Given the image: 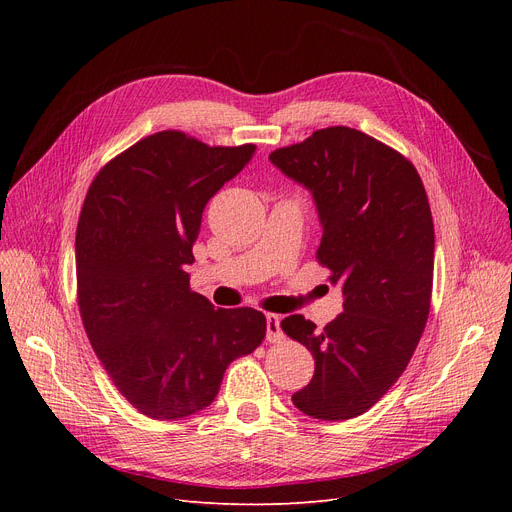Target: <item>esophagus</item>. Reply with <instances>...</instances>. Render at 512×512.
Listing matches in <instances>:
<instances>
[{
  "instance_id": "34e87169",
  "label": "esophagus",
  "mask_w": 512,
  "mask_h": 512,
  "mask_svg": "<svg viewBox=\"0 0 512 512\" xmlns=\"http://www.w3.org/2000/svg\"><path fill=\"white\" fill-rule=\"evenodd\" d=\"M267 340L270 342H280L284 338V332L280 328V317L276 313H267Z\"/></svg>"
}]
</instances>
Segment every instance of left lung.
<instances>
[{
    "label": "left lung",
    "instance_id": "1",
    "mask_svg": "<svg viewBox=\"0 0 512 512\" xmlns=\"http://www.w3.org/2000/svg\"><path fill=\"white\" fill-rule=\"evenodd\" d=\"M270 159L311 191L324 228L317 261L344 294V311L324 330L303 315L282 319L315 359L311 382L292 402L321 421L353 419L400 378L427 324L432 209L411 161L355 128L315 130Z\"/></svg>",
    "mask_w": 512,
    "mask_h": 512
}]
</instances>
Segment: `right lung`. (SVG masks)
I'll return each instance as SVG.
<instances>
[{
	"mask_svg": "<svg viewBox=\"0 0 512 512\" xmlns=\"http://www.w3.org/2000/svg\"><path fill=\"white\" fill-rule=\"evenodd\" d=\"M253 153L164 130L107 161L89 186L76 228L80 317L120 394L151 419L209 407L226 367L265 338L261 311L213 309L186 274L207 201Z\"/></svg>",
	"mask_w": 512,
	"mask_h": 512,
	"instance_id": "add662e5",
	"label": "right lung"
}]
</instances>
